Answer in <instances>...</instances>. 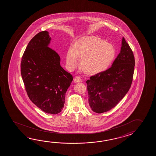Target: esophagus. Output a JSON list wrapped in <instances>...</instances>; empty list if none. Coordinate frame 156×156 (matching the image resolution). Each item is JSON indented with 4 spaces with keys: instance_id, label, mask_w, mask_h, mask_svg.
<instances>
[{
    "instance_id": "esophagus-1",
    "label": "esophagus",
    "mask_w": 156,
    "mask_h": 156,
    "mask_svg": "<svg viewBox=\"0 0 156 156\" xmlns=\"http://www.w3.org/2000/svg\"><path fill=\"white\" fill-rule=\"evenodd\" d=\"M81 81H82L81 78L80 76H78L75 77V79H74V82L75 83H80V82H81Z\"/></svg>"
}]
</instances>
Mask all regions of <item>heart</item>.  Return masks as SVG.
I'll return each instance as SVG.
<instances>
[{"mask_svg":"<svg viewBox=\"0 0 156 156\" xmlns=\"http://www.w3.org/2000/svg\"><path fill=\"white\" fill-rule=\"evenodd\" d=\"M116 51L112 44L94 36L83 37L77 40L66 55L68 66L73 69L81 59V67L90 74L100 73L106 70L113 62Z\"/></svg>","mask_w":156,"mask_h":156,"instance_id":"1","label":"heart"}]
</instances>
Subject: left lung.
<instances>
[{"label":"left lung","mask_w":156,"mask_h":156,"mask_svg":"<svg viewBox=\"0 0 156 156\" xmlns=\"http://www.w3.org/2000/svg\"><path fill=\"white\" fill-rule=\"evenodd\" d=\"M134 66L133 51L123 37L120 52L112 67L86 81L89 103L93 112L104 113L116 106L129 90Z\"/></svg>","instance_id":"obj_1"}]
</instances>
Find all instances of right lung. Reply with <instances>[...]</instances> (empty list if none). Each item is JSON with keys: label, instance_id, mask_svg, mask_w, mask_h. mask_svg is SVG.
I'll use <instances>...</instances> for the list:
<instances>
[{"label": "right lung", "instance_id": "obj_1", "mask_svg": "<svg viewBox=\"0 0 156 156\" xmlns=\"http://www.w3.org/2000/svg\"><path fill=\"white\" fill-rule=\"evenodd\" d=\"M47 31L37 34L28 44L22 58L21 75L27 95L44 112L57 114L63 109L73 76L60 65V57L48 46Z\"/></svg>", "mask_w": 156, "mask_h": 156}]
</instances>
